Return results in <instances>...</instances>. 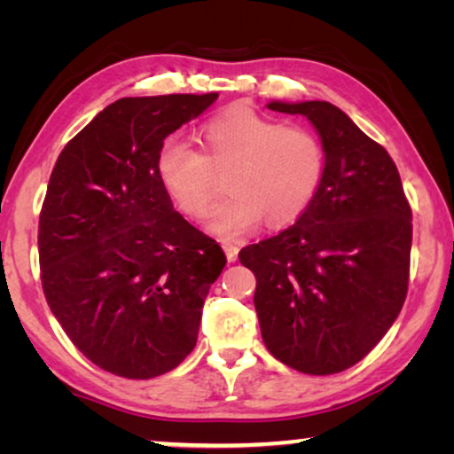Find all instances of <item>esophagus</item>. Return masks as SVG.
<instances>
[{
    "label": "esophagus",
    "instance_id": "esophagus-1",
    "mask_svg": "<svg viewBox=\"0 0 454 454\" xmlns=\"http://www.w3.org/2000/svg\"><path fill=\"white\" fill-rule=\"evenodd\" d=\"M223 250H225V256H227L229 262H235V260H238L239 247L231 244V241H223Z\"/></svg>",
    "mask_w": 454,
    "mask_h": 454
}]
</instances>
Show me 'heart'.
I'll return each mask as SVG.
<instances>
[{
  "instance_id": "obj_1",
  "label": "heart",
  "mask_w": 454,
  "mask_h": 454,
  "mask_svg": "<svg viewBox=\"0 0 454 454\" xmlns=\"http://www.w3.org/2000/svg\"><path fill=\"white\" fill-rule=\"evenodd\" d=\"M202 151L182 138H167L157 153V176L176 207L202 216L213 207L219 176L229 196L208 216L221 238H239L260 221L287 225L318 194L326 173V148L309 128L239 109L200 129Z\"/></svg>"
}]
</instances>
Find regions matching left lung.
I'll return each instance as SVG.
<instances>
[{
	"label": "left lung",
	"mask_w": 454,
	"mask_h": 454,
	"mask_svg": "<svg viewBox=\"0 0 454 454\" xmlns=\"http://www.w3.org/2000/svg\"><path fill=\"white\" fill-rule=\"evenodd\" d=\"M306 115L326 148L318 194L294 225L239 252L256 277L262 340L303 374H339L374 349L407 297L411 207L395 160L326 101L269 103Z\"/></svg>",
	"instance_id": "1"
}]
</instances>
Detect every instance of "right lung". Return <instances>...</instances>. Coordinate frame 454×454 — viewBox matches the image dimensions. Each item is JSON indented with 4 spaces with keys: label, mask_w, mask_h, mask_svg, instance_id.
Here are the masks:
<instances>
[{
    "label": "right lung",
    "mask_w": 454,
    "mask_h": 454,
    "mask_svg": "<svg viewBox=\"0 0 454 454\" xmlns=\"http://www.w3.org/2000/svg\"><path fill=\"white\" fill-rule=\"evenodd\" d=\"M126 97L59 153L39 216L43 294L67 337L115 376L148 380L194 349L227 258L190 225L157 176L167 136L216 101Z\"/></svg>",
    "instance_id": "right-lung-1"
}]
</instances>
